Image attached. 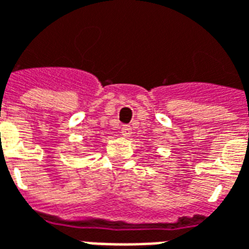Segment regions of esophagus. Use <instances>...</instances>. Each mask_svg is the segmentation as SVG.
<instances>
[{
  "mask_svg": "<svg viewBox=\"0 0 249 249\" xmlns=\"http://www.w3.org/2000/svg\"><path fill=\"white\" fill-rule=\"evenodd\" d=\"M121 134L124 137H129L130 134H132V126L130 125H123L121 126Z\"/></svg>",
  "mask_w": 249,
  "mask_h": 249,
  "instance_id": "1",
  "label": "esophagus"
}]
</instances>
